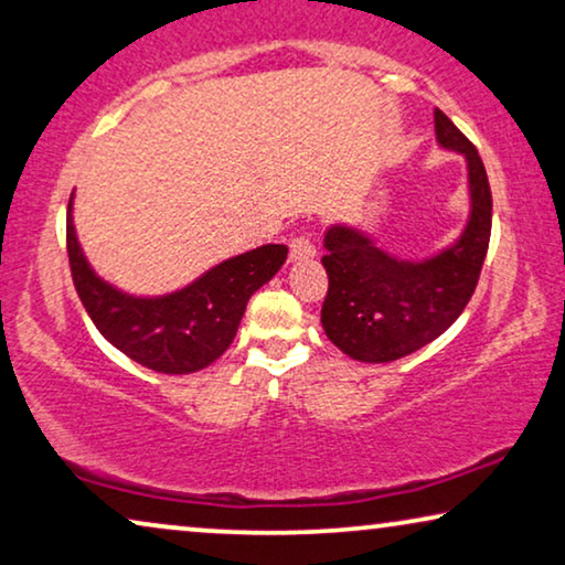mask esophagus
<instances>
[{
  "mask_svg": "<svg viewBox=\"0 0 565 565\" xmlns=\"http://www.w3.org/2000/svg\"><path fill=\"white\" fill-rule=\"evenodd\" d=\"M317 256V248L312 245V241L305 235H297L291 237L289 243V258L291 260H307V258H315Z\"/></svg>",
  "mask_w": 565,
  "mask_h": 565,
  "instance_id": "obj_1",
  "label": "esophagus"
}]
</instances>
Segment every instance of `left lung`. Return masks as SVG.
<instances>
[{
    "mask_svg": "<svg viewBox=\"0 0 565 565\" xmlns=\"http://www.w3.org/2000/svg\"><path fill=\"white\" fill-rule=\"evenodd\" d=\"M435 135L468 163L471 214L450 248L425 260H402L355 227L332 225L324 233L322 266L330 286L322 328L332 345L355 361L388 363L433 343L458 320L479 284L491 237L487 169L473 142L440 109H435Z\"/></svg>",
    "mask_w": 565,
    "mask_h": 565,
    "instance_id": "1",
    "label": "left lung"
}]
</instances>
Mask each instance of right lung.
I'll return each mask as SVG.
<instances>
[{"instance_id": "add662e5", "label": "right lung", "mask_w": 565, "mask_h": 565, "mask_svg": "<svg viewBox=\"0 0 565 565\" xmlns=\"http://www.w3.org/2000/svg\"><path fill=\"white\" fill-rule=\"evenodd\" d=\"M66 248L76 294L97 330L127 359L158 373H194L217 361L233 343L253 291L274 279L289 253L286 245H260L166 297H132L92 271L76 241L71 202Z\"/></svg>"}]
</instances>
